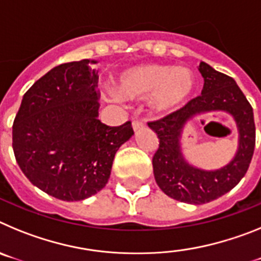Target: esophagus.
Listing matches in <instances>:
<instances>
[{"label": "esophagus", "mask_w": 261, "mask_h": 261, "mask_svg": "<svg viewBox=\"0 0 261 261\" xmlns=\"http://www.w3.org/2000/svg\"><path fill=\"white\" fill-rule=\"evenodd\" d=\"M144 125H145V121L142 119L133 120L132 126H133V129H135V130H138V129H141Z\"/></svg>", "instance_id": "obj_1"}]
</instances>
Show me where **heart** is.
<instances>
[{
  "instance_id": "1",
  "label": "heart",
  "mask_w": 261,
  "mask_h": 261,
  "mask_svg": "<svg viewBox=\"0 0 261 261\" xmlns=\"http://www.w3.org/2000/svg\"><path fill=\"white\" fill-rule=\"evenodd\" d=\"M193 85L188 69L149 64L125 71L119 81V90L128 98L151 95V107L166 111L183 103L192 93Z\"/></svg>"
}]
</instances>
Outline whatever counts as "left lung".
<instances>
[{"label": "left lung", "mask_w": 261, "mask_h": 261, "mask_svg": "<svg viewBox=\"0 0 261 261\" xmlns=\"http://www.w3.org/2000/svg\"><path fill=\"white\" fill-rule=\"evenodd\" d=\"M199 70L204 78L201 94L180 110L147 123L159 138V146L153 156L156 184L172 199L197 205L218 199L241 181L250 167L256 140L252 107L237 82L214 70L206 62H200ZM212 110H226L234 116L240 147L229 165L216 172H204L185 162L181 155L180 137L188 119Z\"/></svg>", "instance_id": "obj_1"}]
</instances>
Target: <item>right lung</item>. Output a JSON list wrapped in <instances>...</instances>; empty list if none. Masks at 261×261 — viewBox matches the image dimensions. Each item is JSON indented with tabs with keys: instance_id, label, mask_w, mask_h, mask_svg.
Masks as SVG:
<instances>
[{
	"instance_id": "1",
	"label": "right lung",
	"mask_w": 261,
	"mask_h": 261,
	"mask_svg": "<svg viewBox=\"0 0 261 261\" xmlns=\"http://www.w3.org/2000/svg\"><path fill=\"white\" fill-rule=\"evenodd\" d=\"M90 60L53 68L23 95L13 124V150L34 186L64 201H80L107 184L119 147L132 137L130 121L98 119V71Z\"/></svg>"
}]
</instances>
